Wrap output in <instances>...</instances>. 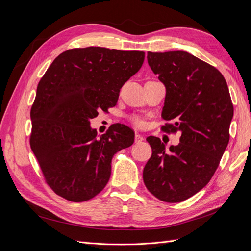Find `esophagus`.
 <instances>
[{"mask_svg":"<svg viewBox=\"0 0 251 251\" xmlns=\"http://www.w3.org/2000/svg\"><path fill=\"white\" fill-rule=\"evenodd\" d=\"M142 141H144L143 136H141L140 134H136L135 135V142L136 143H139V142H142Z\"/></svg>","mask_w":251,"mask_h":251,"instance_id":"obj_1","label":"esophagus"}]
</instances>
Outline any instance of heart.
Masks as SVG:
<instances>
[{"instance_id": "heart-1", "label": "heart", "mask_w": 251, "mask_h": 251, "mask_svg": "<svg viewBox=\"0 0 251 251\" xmlns=\"http://www.w3.org/2000/svg\"><path fill=\"white\" fill-rule=\"evenodd\" d=\"M131 121L134 124V126H138V127L143 126V120L139 116H132L131 117Z\"/></svg>"}]
</instances>
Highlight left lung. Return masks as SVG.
I'll list each match as a JSON object with an SVG mask.
<instances>
[{
	"mask_svg": "<svg viewBox=\"0 0 251 251\" xmlns=\"http://www.w3.org/2000/svg\"><path fill=\"white\" fill-rule=\"evenodd\" d=\"M148 63L166 89L161 116L165 133L181 132L180 143L165 151L155 136L143 182L159 200L177 203L198 193L218 169L229 142L233 105L223 75L185 51L148 52Z\"/></svg>",
	"mask_w": 251,
	"mask_h": 251,
	"instance_id": "1",
	"label": "left lung"
}]
</instances>
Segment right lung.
<instances>
[{"label":"right lung","mask_w":251,"mask_h":251,"mask_svg":"<svg viewBox=\"0 0 251 251\" xmlns=\"http://www.w3.org/2000/svg\"><path fill=\"white\" fill-rule=\"evenodd\" d=\"M143 60L142 51L74 48L60 53L41 78L30 111V147L56 195L82 202L107 185L114 154L131 147L135 134L116 124L97 138L90 119L115 107Z\"/></svg>","instance_id":"obj_1"}]
</instances>
